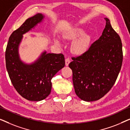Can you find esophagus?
<instances>
[{"mask_svg":"<svg viewBox=\"0 0 130 130\" xmlns=\"http://www.w3.org/2000/svg\"><path fill=\"white\" fill-rule=\"evenodd\" d=\"M70 59L69 58H66L65 60V63H66V66H69V63H70Z\"/></svg>","mask_w":130,"mask_h":130,"instance_id":"34e87169","label":"esophagus"}]
</instances>
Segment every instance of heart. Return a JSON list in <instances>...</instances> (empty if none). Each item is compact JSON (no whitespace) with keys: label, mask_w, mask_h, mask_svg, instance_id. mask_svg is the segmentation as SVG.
I'll return each mask as SVG.
<instances>
[{"label":"heart","mask_w":130,"mask_h":130,"mask_svg":"<svg viewBox=\"0 0 130 130\" xmlns=\"http://www.w3.org/2000/svg\"><path fill=\"white\" fill-rule=\"evenodd\" d=\"M63 37L68 40H74L72 44V50L77 54L86 52L89 47L92 40L90 35L85 33V30L81 28H75L69 30L64 34ZM54 42L57 45H60L58 40H55Z\"/></svg>","instance_id":"b5f03b06"}]
</instances>
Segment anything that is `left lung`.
Returning <instances> with one entry per match:
<instances>
[{
  "label": "left lung",
  "instance_id": "obj_1",
  "mask_svg": "<svg viewBox=\"0 0 130 130\" xmlns=\"http://www.w3.org/2000/svg\"><path fill=\"white\" fill-rule=\"evenodd\" d=\"M105 19V28L100 38L82 55L73 57L69 65L75 93L87 102L98 100L109 91L122 66L121 40L109 19Z\"/></svg>",
  "mask_w": 130,
  "mask_h": 130
}]
</instances>
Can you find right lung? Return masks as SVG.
Returning a JSON list of instances; mask_svg holds the SVG:
<instances>
[{
	"mask_svg": "<svg viewBox=\"0 0 130 130\" xmlns=\"http://www.w3.org/2000/svg\"><path fill=\"white\" fill-rule=\"evenodd\" d=\"M42 13L29 18L9 37L6 52V67L11 82L23 98L31 101L45 99L51 90V79L65 66L64 55L44 51L37 60L26 64L21 60L19 46L23 35L34 28L44 18Z\"/></svg>",
	"mask_w": 130,
	"mask_h": 130,
	"instance_id": "add662e5",
	"label": "right lung"
}]
</instances>
